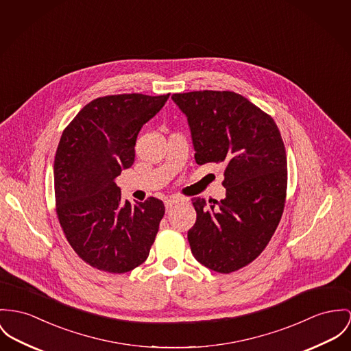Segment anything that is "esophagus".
<instances>
[{"instance_id": "obj_1", "label": "esophagus", "mask_w": 351, "mask_h": 351, "mask_svg": "<svg viewBox=\"0 0 351 351\" xmlns=\"http://www.w3.org/2000/svg\"><path fill=\"white\" fill-rule=\"evenodd\" d=\"M179 202H180L179 197H169V199H165V200H164V204H165L167 211H168L169 208H172V206H175V204L179 203Z\"/></svg>"}]
</instances>
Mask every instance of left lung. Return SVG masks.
<instances>
[{
    "label": "left lung",
    "instance_id": "8db88e82",
    "mask_svg": "<svg viewBox=\"0 0 351 351\" xmlns=\"http://www.w3.org/2000/svg\"><path fill=\"white\" fill-rule=\"evenodd\" d=\"M189 121L195 160L221 164L226 197H193L196 221L189 231L195 259L230 274L256 259L283 214L287 159L280 132L250 100L228 90L172 95Z\"/></svg>",
    "mask_w": 351,
    "mask_h": 351
}]
</instances>
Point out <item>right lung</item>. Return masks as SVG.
<instances>
[{
  "mask_svg": "<svg viewBox=\"0 0 351 351\" xmlns=\"http://www.w3.org/2000/svg\"><path fill=\"white\" fill-rule=\"evenodd\" d=\"M168 97H99L81 109L60 138L54 158L57 216L75 252L97 270H134L155 242L165 211L162 200L123 202L116 178L135 162L141 127Z\"/></svg>",
  "mask_w": 351,
  "mask_h": 351,
  "instance_id": "obj_1",
  "label": "right lung"
}]
</instances>
